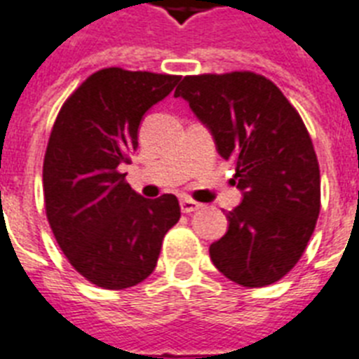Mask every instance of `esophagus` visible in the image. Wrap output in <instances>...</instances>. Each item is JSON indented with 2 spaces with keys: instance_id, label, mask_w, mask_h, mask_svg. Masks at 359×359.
<instances>
[{
  "instance_id": "1",
  "label": "esophagus",
  "mask_w": 359,
  "mask_h": 359,
  "mask_svg": "<svg viewBox=\"0 0 359 359\" xmlns=\"http://www.w3.org/2000/svg\"><path fill=\"white\" fill-rule=\"evenodd\" d=\"M201 205L197 203V201L194 199H182L180 201V210L184 212V214H191V212H195V210H199Z\"/></svg>"
}]
</instances>
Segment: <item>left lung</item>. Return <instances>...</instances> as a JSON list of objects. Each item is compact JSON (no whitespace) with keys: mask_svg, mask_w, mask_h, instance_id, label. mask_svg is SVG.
<instances>
[{"mask_svg":"<svg viewBox=\"0 0 359 359\" xmlns=\"http://www.w3.org/2000/svg\"><path fill=\"white\" fill-rule=\"evenodd\" d=\"M175 97L208 127L243 191L210 258L236 284H275L301 260L321 210L319 162L304 121L273 81L252 72L188 75Z\"/></svg>","mask_w":359,"mask_h":359,"instance_id":"1","label":"left lung"}]
</instances>
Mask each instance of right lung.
Segmentation results:
<instances>
[{
  "mask_svg": "<svg viewBox=\"0 0 359 359\" xmlns=\"http://www.w3.org/2000/svg\"><path fill=\"white\" fill-rule=\"evenodd\" d=\"M179 75L104 68L66 99L43 156V203L55 240L79 275L125 290L156 267L165 232L180 219L171 194L145 199L125 180L144 114Z\"/></svg>",
  "mask_w": 359,
  "mask_h": 359,
  "instance_id": "right-lung-1",
  "label": "right lung"
}]
</instances>
